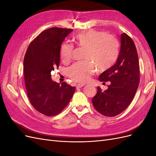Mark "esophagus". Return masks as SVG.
<instances>
[{
	"label": "esophagus",
	"instance_id": "1",
	"mask_svg": "<svg viewBox=\"0 0 156 156\" xmlns=\"http://www.w3.org/2000/svg\"><path fill=\"white\" fill-rule=\"evenodd\" d=\"M85 86V84H77V88H82L83 87Z\"/></svg>",
	"mask_w": 156,
	"mask_h": 156
}]
</instances>
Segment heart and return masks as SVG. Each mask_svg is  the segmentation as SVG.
Instances as JSON below:
<instances>
[{
    "instance_id": "1",
    "label": "heart",
    "mask_w": 156,
    "mask_h": 156,
    "mask_svg": "<svg viewBox=\"0 0 156 156\" xmlns=\"http://www.w3.org/2000/svg\"><path fill=\"white\" fill-rule=\"evenodd\" d=\"M77 46L84 48V59L74 64L68 69V75L75 81L86 83L95 72L96 67L104 72L115 63L119 53V44L114 36L103 31L90 29L79 32L73 37ZM73 48L67 43L60 47V57L66 64L72 58Z\"/></svg>"
}]
</instances>
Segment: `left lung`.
Instances as JSON below:
<instances>
[{
  "label": "left lung",
  "instance_id": "left-lung-1",
  "mask_svg": "<svg viewBox=\"0 0 156 156\" xmlns=\"http://www.w3.org/2000/svg\"><path fill=\"white\" fill-rule=\"evenodd\" d=\"M99 80L110 82L106 90L98 87L92 100L94 108L101 115L112 117L129 105L140 82L139 62L134 42L125 32L121 34L119 56L116 64L103 72Z\"/></svg>",
  "mask_w": 156,
  "mask_h": 156
}]
</instances>
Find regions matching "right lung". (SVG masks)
Returning <instances> with one entry per match:
<instances>
[{"label":"right lung","instance_id":"1","mask_svg":"<svg viewBox=\"0 0 156 156\" xmlns=\"http://www.w3.org/2000/svg\"><path fill=\"white\" fill-rule=\"evenodd\" d=\"M70 29L53 27L32 41L25 55L24 77L27 96L35 109L44 115L55 116L70 101L75 90L66 83L51 79V71L58 68L61 44Z\"/></svg>","mask_w":156,"mask_h":156}]
</instances>
